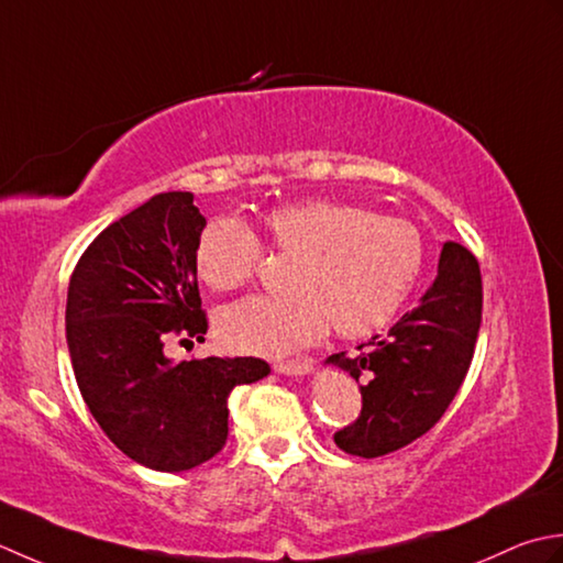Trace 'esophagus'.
Wrapping results in <instances>:
<instances>
[{"label": "esophagus", "instance_id": "1", "mask_svg": "<svg viewBox=\"0 0 563 563\" xmlns=\"http://www.w3.org/2000/svg\"><path fill=\"white\" fill-rule=\"evenodd\" d=\"M274 369L286 376H303L313 369V360L311 357H296V360H286V362H277Z\"/></svg>", "mask_w": 563, "mask_h": 563}]
</instances>
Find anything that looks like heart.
Wrapping results in <instances>:
<instances>
[{"label":"heart","instance_id":"obj_1","mask_svg":"<svg viewBox=\"0 0 563 563\" xmlns=\"http://www.w3.org/2000/svg\"><path fill=\"white\" fill-rule=\"evenodd\" d=\"M269 255L294 260L289 298H245L216 318L221 345L243 354H277L313 345L332 325L340 338H366L391 320L416 286L426 245L406 218L360 203L303 199L260 218ZM257 238L231 216L203 225L194 267L211 291H235L255 277Z\"/></svg>","mask_w":563,"mask_h":563}]
</instances>
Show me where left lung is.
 I'll use <instances>...</instances> for the list:
<instances>
[{
	"label": "left lung",
	"mask_w": 563,
	"mask_h": 563,
	"mask_svg": "<svg viewBox=\"0 0 563 563\" xmlns=\"http://www.w3.org/2000/svg\"><path fill=\"white\" fill-rule=\"evenodd\" d=\"M481 306V269L464 245L444 243L438 277L420 303L335 364L362 384V412L335 432L342 452L374 459L410 444L438 422L462 386L474 357Z\"/></svg>",
	"instance_id": "obj_1"
}]
</instances>
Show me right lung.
I'll return each mask as SVG.
<instances>
[{"instance_id":"add662e5","label":"right lung","mask_w":563,"mask_h":563,"mask_svg":"<svg viewBox=\"0 0 563 563\" xmlns=\"http://www.w3.org/2000/svg\"><path fill=\"white\" fill-rule=\"evenodd\" d=\"M191 191L155 194L101 231L67 286V350L91 416L155 472H187L228 440V396L269 374L257 357L172 362L165 342H203Z\"/></svg>"}]
</instances>
